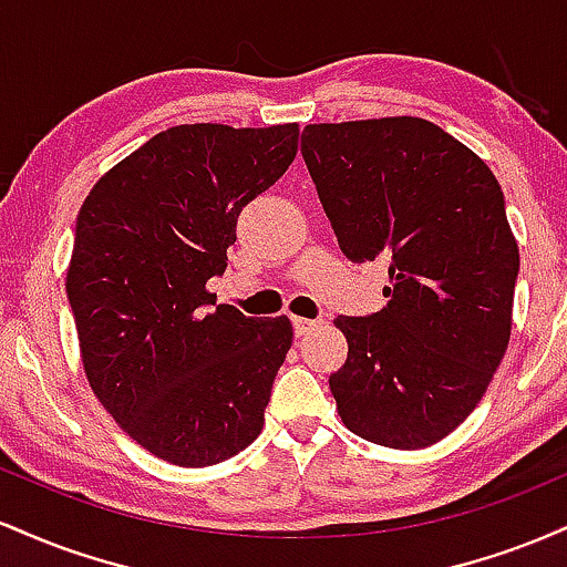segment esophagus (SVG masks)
Listing matches in <instances>:
<instances>
[{
    "mask_svg": "<svg viewBox=\"0 0 567 567\" xmlns=\"http://www.w3.org/2000/svg\"><path fill=\"white\" fill-rule=\"evenodd\" d=\"M315 328H320V322H317V320H306V317H292V333H296L298 338L309 336Z\"/></svg>",
    "mask_w": 567,
    "mask_h": 567,
    "instance_id": "34e87169",
    "label": "esophagus"
}]
</instances>
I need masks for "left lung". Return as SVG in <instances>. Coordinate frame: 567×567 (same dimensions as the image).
<instances>
[{"instance_id": "1", "label": "left lung", "mask_w": 567, "mask_h": 567, "mask_svg": "<svg viewBox=\"0 0 567 567\" xmlns=\"http://www.w3.org/2000/svg\"><path fill=\"white\" fill-rule=\"evenodd\" d=\"M301 154L349 261H389L386 306L338 317L330 375L362 440L419 451L483 400L512 333L519 250L496 175L419 116L306 125Z\"/></svg>"}]
</instances>
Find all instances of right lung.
I'll return each mask as SVG.
<instances>
[{
    "label": "right lung",
    "mask_w": 567,
    "mask_h": 567,
    "mask_svg": "<svg viewBox=\"0 0 567 567\" xmlns=\"http://www.w3.org/2000/svg\"><path fill=\"white\" fill-rule=\"evenodd\" d=\"M296 152L298 125L171 127L76 216L66 296L84 373L116 424L175 466L220 464L264 429L292 324L214 310L205 285L226 271L243 207Z\"/></svg>",
    "instance_id": "1"
}]
</instances>
